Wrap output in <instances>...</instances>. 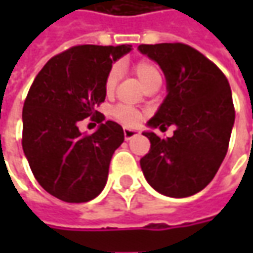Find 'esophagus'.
<instances>
[{
	"instance_id": "1",
	"label": "esophagus",
	"mask_w": 253,
	"mask_h": 253,
	"mask_svg": "<svg viewBox=\"0 0 253 253\" xmlns=\"http://www.w3.org/2000/svg\"><path fill=\"white\" fill-rule=\"evenodd\" d=\"M136 135H138V132L133 131V129H128V128L124 129V138H125V141H129L132 138H135Z\"/></svg>"
}]
</instances>
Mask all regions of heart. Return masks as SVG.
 Returning <instances> with one entry per match:
<instances>
[{"mask_svg":"<svg viewBox=\"0 0 253 253\" xmlns=\"http://www.w3.org/2000/svg\"><path fill=\"white\" fill-rule=\"evenodd\" d=\"M132 69L146 88L151 84L162 82L161 69L151 60H145V59L136 60L132 66ZM120 79H121V67L118 64H112L110 70L107 72L105 80H104V90L107 94H112L115 91L117 85L120 83ZM112 115L117 121H120L124 125H128V126L136 125L141 120V112L129 105H122V104L117 105L112 110Z\"/></svg>","mask_w":253,"mask_h":253,"instance_id":"heart-1","label":"heart"}]
</instances>
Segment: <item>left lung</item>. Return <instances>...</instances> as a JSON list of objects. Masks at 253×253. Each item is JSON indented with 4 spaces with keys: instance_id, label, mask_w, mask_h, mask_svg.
Masks as SVG:
<instances>
[{
    "instance_id": "left-lung-1",
    "label": "left lung",
    "mask_w": 253,
    "mask_h": 253,
    "mask_svg": "<svg viewBox=\"0 0 253 253\" xmlns=\"http://www.w3.org/2000/svg\"><path fill=\"white\" fill-rule=\"evenodd\" d=\"M142 53L161 66L168 95L152 128L176 126L171 138L143 132L151 149L141 159L145 179L169 197H189L214 179L228 151L235 121L225 74L199 50L184 43L139 44Z\"/></svg>"
}]
</instances>
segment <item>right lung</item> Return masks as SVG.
<instances>
[{"label":"right lung","instance_id":"add662e5","mask_svg":"<svg viewBox=\"0 0 253 253\" xmlns=\"http://www.w3.org/2000/svg\"><path fill=\"white\" fill-rule=\"evenodd\" d=\"M129 44H79L53 56L35 77L24 102L22 148L35 179L66 203H85L104 189L110 162L124 142L117 122L95 108L105 100L104 80ZM100 123L88 135L77 124Z\"/></svg>","mask_w":253,"mask_h":253}]
</instances>
